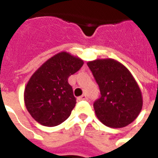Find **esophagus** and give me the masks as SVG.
Wrapping results in <instances>:
<instances>
[{"mask_svg":"<svg viewBox=\"0 0 158 158\" xmlns=\"http://www.w3.org/2000/svg\"><path fill=\"white\" fill-rule=\"evenodd\" d=\"M78 100H79V101H84V100H87V96H86L85 95H82L81 96L78 97Z\"/></svg>","mask_w":158,"mask_h":158,"instance_id":"obj_1","label":"esophagus"}]
</instances>
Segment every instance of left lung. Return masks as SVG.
Instances as JSON below:
<instances>
[{
	"label": "left lung",
	"mask_w": 158,
	"mask_h": 158,
	"mask_svg": "<svg viewBox=\"0 0 158 158\" xmlns=\"http://www.w3.org/2000/svg\"><path fill=\"white\" fill-rule=\"evenodd\" d=\"M102 96L94 103L95 113L103 124L123 128L134 122L142 109V93L132 73L113 58L87 62Z\"/></svg>",
	"instance_id": "obj_1"
}]
</instances>
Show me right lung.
<instances>
[{
    "label": "right lung",
    "instance_id": "right-lung-1",
    "mask_svg": "<svg viewBox=\"0 0 158 158\" xmlns=\"http://www.w3.org/2000/svg\"><path fill=\"white\" fill-rule=\"evenodd\" d=\"M84 61L67 52H61L45 61L34 73L23 93L28 112L41 125L54 127L68 118L76 99L70 75L79 71Z\"/></svg>",
    "mask_w": 158,
    "mask_h": 158
}]
</instances>
